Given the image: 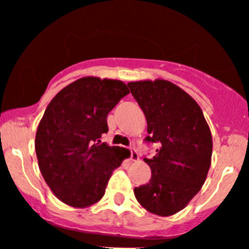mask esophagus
Listing matches in <instances>:
<instances>
[{
  "instance_id": "esophagus-1",
  "label": "esophagus",
  "mask_w": 249,
  "mask_h": 249,
  "mask_svg": "<svg viewBox=\"0 0 249 249\" xmlns=\"http://www.w3.org/2000/svg\"><path fill=\"white\" fill-rule=\"evenodd\" d=\"M130 160L138 161L139 160V152L134 147H130Z\"/></svg>"
}]
</instances>
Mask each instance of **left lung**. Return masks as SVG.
Returning <instances> with one entry per match:
<instances>
[{
    "mask_svg": "<svg viewBox=\"0 0 249 249\" xmlns=\"http://www.w3.org/2000/svg\"><path fill=\"white\" fill-rule=\"evenodd\" d=\"M147 122L145 142H158L155 156L144 158L151 169L146 185L134 189L136 200L151 213L181 211L200 191L211 166L212 136L196 102L172 83L127 84Z\"/></svg>",
    "mask_w": 249,
    "mask_h": 249,
    "instance_id": "obj_1",
    "label": "left lung"
}]
</instances>
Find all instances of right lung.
Instances as JSON below:
<instances>
[{
  "instance_id": "1",
  "label": "right lung",
  "mask_w": 249,
  "mask_h": 249,
  "mask_svg": "<svg viewBox=\"0 0 249 249\" xmlns=\"http://www.w3.org/2000/svg\"><path fill=\"white\" fill-rule=\"evenodd\" d=\"M129 94L120 80L80 78L47 107L36 134V154L44 181L62 202L88 207L104 196L114 169L129 150L100 142L109 111Z\"/></svg>"
}]
</instances>
